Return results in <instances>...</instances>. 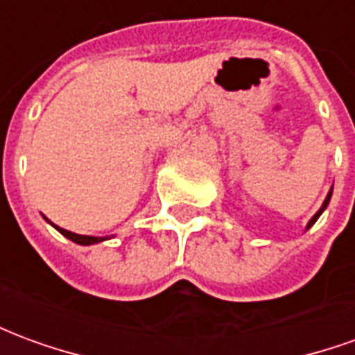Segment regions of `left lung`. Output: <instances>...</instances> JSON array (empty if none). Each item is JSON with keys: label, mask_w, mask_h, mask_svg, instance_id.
<instances>
[{"label": "left lung", "mask_w": 355, "mask_h": 355, "mask_svg": "<svg viewBox=\"0 0 355 355\" xmlns=\"http://www.w3.org/2000/svg\"><path fill=\"white\" fill-rule=\"evenodd\" d=\"M329 200H331V192L327 193V198H325V201H323V205H321V209H320V211H318V213H315V215L312 216V220H310V223H308V226H306V228H312L313 224H315V220H318V218H320L321 213H323V211H325V207H327Z\"/></svg>", "instance_id": "1"}]
</instances>
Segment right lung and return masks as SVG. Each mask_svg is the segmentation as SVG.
<instances>
[{"label":"right lung","instance_id":"add662e5","mask_svg":"<svg viewBox=\"0 0 355 355\" xmlns=\"http://www.w3.org/2000/svg\"><path fill=\"white\" fill-rule=\"evenodd\" d=\"M55 226V224H53ZM62 236H66L68 239H72L73 243H80V245H93V243H98L104 238H93V236H80V234H73V232H68L64 228H60V226H55Z\"/></svg>","mask_w":355,"mask_h":355}]
</instances>
